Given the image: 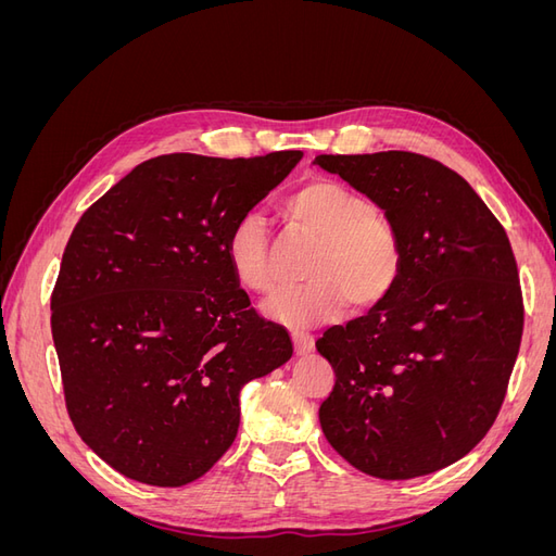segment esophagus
<instances>
[{"mask_svg": "<svg viewBox=\"0 0 556 556\" xmlns=\"http://www.w3.org/2000/svg\"><path fill=\"white\" fill-rule=\"evenodd\" d=\"M292 343H294V352H296L299 357L311 355L313 348H315L313 336H311V333H304V331H294V333H292Z\"/></svg>", "mask_w": 556, "mask_h": 556, "instance_id": "34e87169", "label": "esophagus"}]
</instances>
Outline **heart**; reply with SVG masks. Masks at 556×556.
I'll return each instance as SVG.
<instances>
[{
  "label": "heart",
  "instance_id": "obj_1",
  "mask_svg": "<svg viewBox=\"0 0 556 556\" xmlns=\"http://www.w3.org/2000/svg\"><path fill=\"white\" fill-rule=\"evenodd\" d=\"M285 213L319 245L308 264L311 280L268 299V317L288 327H313L341 315L350 301L355 308H374L390 296L401 276V239L364 194L343 182L315 178L288 197ZM227 262L243 290H274L271 237L260 215L245 213L231 227Z\"/></svg>",
  "mask_w": 556,
  "mask_h": 556
}]
</instances>
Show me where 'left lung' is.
Instances as JSON below:
<instances>
[{"label":"left lung","mask_w":556,"mask_h":556,"mask_svg":"<svg viewBox=\"0 0 556 556\" xmlns=\"http://www.w3.org/2000/svg\"><path fill=\"white\" fill-rule=\"evenodd\" d=\"M313 164L382 208L403 252L390 296L315 343L336 374L319 425L366 476L433 473L484 439L506 396L525 325L510 241L478 192L431 157L387 150Z\"/></svg>","instance_id":"left-lung-1"}]
</instances>
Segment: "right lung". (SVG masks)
I'll list each match as a JSON object with an SVG mask.
<instances>
[{
    "label": "right lung",
    "instance_id": "right-lung-1",
    "mask_svg": "<svg viewBox=\"0 0 556 556\" xmlns=\"http://www.w3.org/2000/svg\"><path fill=\"white\" fill-rule=\"evenodd\" d=\"M301 155L153 157L74 227L50 299L66 410L125 478L204 476L237 439L243 387L292 357L288 331L250 308L227 237Z\"/></svg>",
    "mask_w": 556,
    "mask_h": 556
}]
</instances>
